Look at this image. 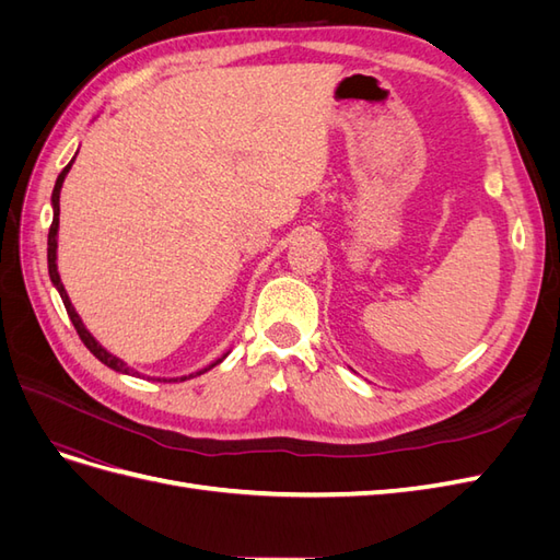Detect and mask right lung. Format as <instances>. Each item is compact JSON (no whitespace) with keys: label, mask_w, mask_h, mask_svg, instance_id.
<instances>
[{"label":"right lung","mask_w":560,"mask_h":560,"mask_svg":"<svg viewBox=\"0 0 560 560\" xmlns=\"http://www.w3.org/2000/svg\"><path fill=\"white\" fill-rule=\"evenodd\" d=\"M72 163H74V159L62 167V173L58 175L56 186H54V196H50V206H54V222H50V229H48V276H50V282L56 284V290H58V294H60V299H62V303H65V311H67V315H70L72 325H74L79 338L83 341V346H86L100 362L107 364V366L114 369V371H118V374H128V376L132 374V376H135V374H138V371H132L130 366H126V362L114 358V354L107 352L103 346H100V343L95 341V338L91 336V331H89L86 327H83V322H81V317L77 315V311H74V306H72V301H70V296H67L65 287H62V282H60V276H58V264H56L58 254H56V252H58V224H60V189H62V182H65L67 173H70ZM226 354H229V352H226ZM226 354H224V358H226ZM224 358L214 360L210 366H206L202 371H196V374H191V376L206 374V371H210V369L217 366L219 362H224ZM138 376H140V374H138ZM191 376H182V378H159V381H186V378H191Z\"/></svg>","instance_id":"add662e5"}]
</instances>
